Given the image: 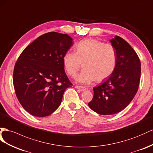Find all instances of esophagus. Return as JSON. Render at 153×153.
I'll return each mask as SVG.
<instances>
[{
	"instance_id": "obj_1",
	"label": "esophagus",
	"mask_w": 153,
	"mask_h": 153,
	"mask_svg": "<svg viewBox=\"0 0 153 153\" xmlns=\"http://www.w3.org/2000/svg\"><path fill=\"white\" fill-rule=\"evenodd\" d=\"M75 87H76V88L79 90V91H86V90H87V88L83 87H81V86L76 85Z\"/></svg>"
}]
</instances>
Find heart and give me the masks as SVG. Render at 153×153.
I'll return each instance as SVG.
<instances>
[{
    "label": "heart",
    "instance_id": "b5f03b06",
    "mask_svg": "<svg viewBox=\"0 0 153 153\" xmlns=\"http://www.w3.org/2000/svg\"><path fill=\"white\" fill-rule=\"evenodd\" d=\"M117 55L114 47L94 39H83L75 46V52H66L62 58L64 68L74 77L79 69L84 68L77 77L80 83L88 84L96 79L106 80L114 72Z\"/></svg>",
    "mask_w": 153,
    "mask_h": 153
}]
</instances>
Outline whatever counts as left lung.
Wrapping results in <instances>:
<instances>
[{
    "label": "left lung",
    "mask_w": 153,
    "mask_h": 153,
    "mask_svg": "<svg viewBox=\"0 0 153 153\" xmlns=\"http://www.w3.org/2000/svg\"><path fill=\"white\" fill-rule=\"evenodd\" d=\"M117 55L114 72L100 85L93 88L94 97L88 103L92 111L101 115H111L123 111L138 90L140 60L132 47L121 37L111 40Z\"/></svg>",
    "instance_id": "8db88e82"
}]
</instances>
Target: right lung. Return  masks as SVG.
I'll return each instance as SVG.
<instances>
[{
	"label": "right lung",
	"instance_id": "obj_1",
	"mask_svg": "<svg viewBox=\"0 0 153 153\" xmlns=\"http://www.w3.org/2000/svg\"><path fill=\"white\" fill-rule=\"evenodd\" d=\"M73 45L67 34L48 32L19 56L14 66L13 86L19 103L30 114L47 116L59 107L65 90L72 85L62 58Z\"/></svg>",
	"mask_w": 153,
	"mask_h": 153
}]
</instances>
